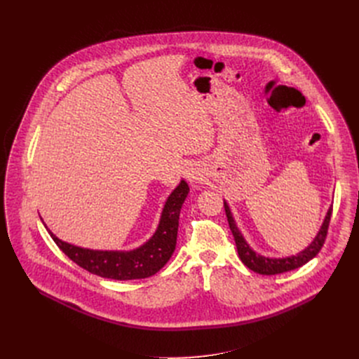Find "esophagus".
<instances>
[{"label": "esophagus", "mask_w": 359, "mask_h": 359, "mask_svg": "<svg viewBox=\"0 0 359 359\" xmlns=\"http://www.w3.org/2000/svg\"><path fill=\"white\" fill-rule=\"evenodd\" d=\"M183 176L186 177V180H189V182H198V180H201V172H199V168L196 167V165H194V164H186L184 165V168H183Z\"/></svg>", "instance_id": "34e87169"}]
</instances>
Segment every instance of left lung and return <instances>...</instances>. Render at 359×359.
Returning <instances> with one entry per match:
<instances>
[{
    "instance_id": "obj_1",
    "label": "left lung",
    "mask_w": 359,
    "mask_h": 359,
    "mask_svg": "<svg viewBox=\"0 0 359 359\" xmlns=\"http://www.w3.org/2000/svg\"><path fill=\"white\" fill-rule=\"evenodd\" d=\"M224 208H225V215H227V219H229L230 230H231V233L234 236V240H236L237 252H238V256H240L241 262L249 269H252L253 272L260 273V275H276V273L288 272V271H292V269H297L299 266L306 265V263L310 262L320 252V249L323 248V243H325L327 229H329L330 215H332V206H330V208L326 212V217H325L322 225H320V229H318L316 237L313 238V241L309 244L306 249H303V250L292 255V256L269 257V256L259 255L257 252H255L250 248V244L246 241V238H244V236L241 234V231L237 227L236 219L233 217V212L230 210V205L227 203V201H224Z\"/></svg>"
}]
</instances>
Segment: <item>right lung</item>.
Segmentation results:
<instances>
[{
    "instance_id": "add662e5",
    "label": "right lung",
    "mask_w": 359,
    "mask_h": 359,
    "mask_svg": "<svg viewBox=\"0 0 359 359\" xmlns=\"http://www.w3.org/2000/svg\"><path fill=\"white\" fill-rule=\"evenodd\" d=\"M187 194L189 186L184 180H180L164 202L154 234L140 248L132 250H93L75 246L56 237L41 219L56 246L90 273L116 280L142 279L157 273L172 257L176 249L179 215Z\"/></svg>"
}]
</instances>
